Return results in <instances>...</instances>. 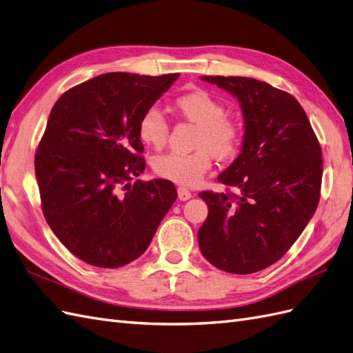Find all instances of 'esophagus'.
I'll use <instances>...</instances> for the list:
<instances>
[{"label": "esophagus", "mask_w": 353, "mask_h": 353, "mask_svg": "<svg viewBox=\"0 0 353 353\" xmlns=\"http://www.w3.org/2000/svg\"><path fill=\"white\" fill-rule=\"evenodd\" d=\"M177 196H179L180 201H186V200H189V198H192V194L189 192L185 186H179L177 188Z\"/></svg>", "instance_id": "esophagus-1"}]
</instances>
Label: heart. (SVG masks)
<instances>
[{
	"label": "heart",
	"mask_w": 353,
	"mask_h": 353,
	"mask_svg": "<svg viewBox=\"0 0 353 353\" xmlns=\"http://www.w3.org/2000/svg\"><path fill=\"white\" fill-rule=\"evenodd\" d=\"M176 112L186 121L196 125L192 146L189 153H165L153 159L155 173L182 186H195L209 173L213 157L231 159L239 153L243 143V125L239 119L225 114L221 101L205 90L196 89L174 98ZM139 140L144 146L159 150L168 139V123L155 107L148 108L137 123Z\"/></svg>",
	"instance_id": "b5f03b06"
}]
</instances>
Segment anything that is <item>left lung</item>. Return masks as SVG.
<instances>
[{"mask_svg": "<svg viewBox=\"0 0 353 353\" xmlns=\"http://www.w3.org/2000/svg\"><path fill=\"white\" fill-rule=\"evenodd\" d=\"M239 99L241 153L219 174L237 194L200 192L209 214L198 245L216 268L250 274L274 264L316 212L322 149L304 108L291 95L250 77L201 76Z\"/></svg>", "mask_w": 353, "mask_h": 353, "instance_id": "1", "label": "left lung"}]
</instances>
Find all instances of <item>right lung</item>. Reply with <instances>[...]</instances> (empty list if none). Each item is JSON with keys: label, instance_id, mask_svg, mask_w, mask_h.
I'll return each instance as SVG.
<instances>
[{"label": "right lung", "instance_id": "add662e5", "mask_svg": "<svg viewBox=\"0 0 353 353\" xmlns=\"http://www.w3.org/2000/svg\"><path fill=\"white\" fill-rule=\"evenodd\" d=\"M177 77L107 73L68 89L52 108L35 152L41 209L62 245L90 265L137 259L176 201L170 180H131L146 167L140 116Z\"/></svg>", "mask_w": 353, "mask_h": 353}]
</instances>
